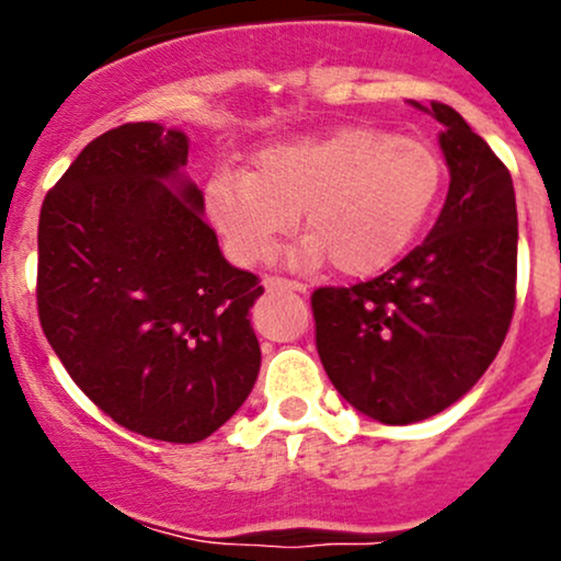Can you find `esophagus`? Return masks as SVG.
Returning a JSON list of instances; mask_svg holds the SVG:
<instances>
[{"label":"esophagus","mask_w":561,"mask_h":561,"mask_svg":"<svg viewBox=\"0 0 561 561\" xmlns=\"http://www.w3.org/2000/svg\"><path fill=\"white\" fill-rule=\"evenodd\" d=\"M265 290H268V293H274V290H293V293H307V285H301V282L279 279V276H274V279H265Z\"/></svg>","instance_id":"esophagus-1"}]
</instances>
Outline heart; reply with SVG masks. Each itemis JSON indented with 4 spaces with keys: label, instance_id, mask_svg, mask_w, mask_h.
<instances>
[{
    "label": "heart",
    "instance_id": "obj_1",
    "mask_svg": "<svg viewBox=\"0 0 561 561\" xmlns=\"http://www.w3.org/2000/svg\"><path fill=\"white\" fill-rule=\"evenodd\" d=\"M439 190L443 160L432 144L350 124L263 149L252 173H214L206 214L239 263H263L304 211L309 236L290 265L371 276L415 241Z\"/></svg>",
    "mask_w": 561,
    "mask_h": 561
}]
</instances>
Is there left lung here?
Wrapping results in <instances>:
<instances>
[{"instance_id": "1", "label": "left lung", "mask_w": 561, "mask_h": 561, "mask_svg": "<svg viewBox=\"0 0 561 561\" xmlns=\"http://www.w3.org/2000/svg\"><path fill=\"white\" fill-rule=\"evenodd\" d=\"M410 105L443 124L450 186L437 225L377 279L312 296L317 353L333 388L388 426L426 421L469 393L516 307L511 173L454 107Z\"/></svg>"}]
</instances>
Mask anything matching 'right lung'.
Wrapping results in <instances>:
<instances>
[{
  "mask_svg": "<svg viewBox=\"0 0 561 561\" xmlns=\"http://www.w3.org/2000/svg\"><path fill=\"white\" fill-rule=\"evenodd\" d=\"M190 138L157 122L94 138L45 195L39 325L76 386L118 426L201 443L260 371L263 287L225 260L184 173Z\"/></svg>",
  "mask_w": 561,
  "mask_h": 561,
  "instance_id": "1",
  "label": "right lung"
}]
</instances>
